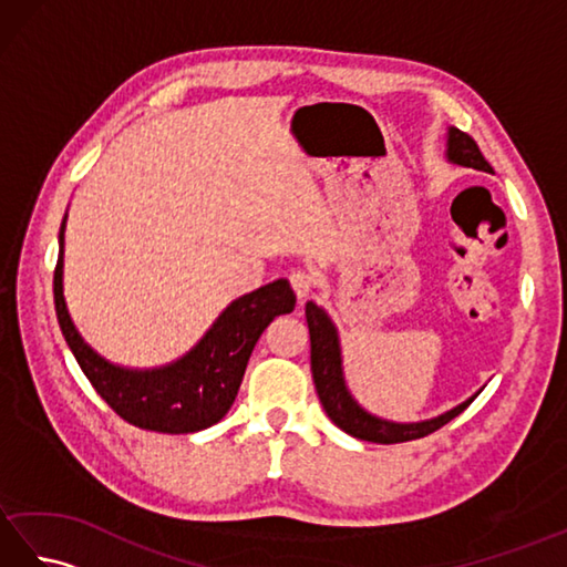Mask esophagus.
<instances>
[{"label": "esophagus", "mask_w": 567, "mask_h": 567, "mask_svg": "<svg viewBox=\"0 0 567 567\" xmlns=\"http://www.w3.org/2000/svg\"><path fill=\"white\" fill-rule=\"evenodd\" d=\"M290 285H292L295 295H297L299 299H305V297H309L311 290H315V275H311L309 270L297 268V270L290 272Z\"/></svg>", "instance_id": "obj_1"}]
</instances>
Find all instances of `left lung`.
I'll list each match as a JSON object with an SVG mask.
<instances>
[{"label": "left lung", "mask_w": 567, "mask_h": 567, "mask_svg": "<svg viewBox=\"0 0 567 567\" xmlns=\"http://www.w3.org/2000/svg\"><path fill=\"white\" fill-rule=\"evenodd\" d=\"M449 161L475 167V171L492 173V165L480 153V146L473 136H467L461 128L449 131ZM307 323H309V339H311V378H315V388L319 400L323 404V412L329 414L336 426L341 431L351 433L353 439L370 441V443H404L414 439H424L429 433L439 431L449 424L461 412L473 404V400L463 402L461 406L451 409L431 421H421V424H392V421H382L363 412L353 396L348 394L343 384L341 372V351H339V336H336L333 323L317 305H307Z\"/></svg>", "instance_id": "8db88e82"}]
</instances>
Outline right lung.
I'll return each mask as SVG.
<instances>
[{"label":"right lung","mask_w":567,"mask_h":567,"mask_svg":"<svg viewBox=\"0 0 567 567\" xmlns=\"http://www.w3.org/2000/svg\"><path fill=\"white\" fill-rule=\"evenodd\" d=\"M53 295L60 331L92 388L126 424L158 433H195L221 421L236 400L260 333L275 317L290 315L297 302L290 282L275 280L236 299L183 360L138 372L106 363L72 327L63 299V250L58 252Z\"/></svg>","instance_id":"right-lung-1"}]
</instances>
